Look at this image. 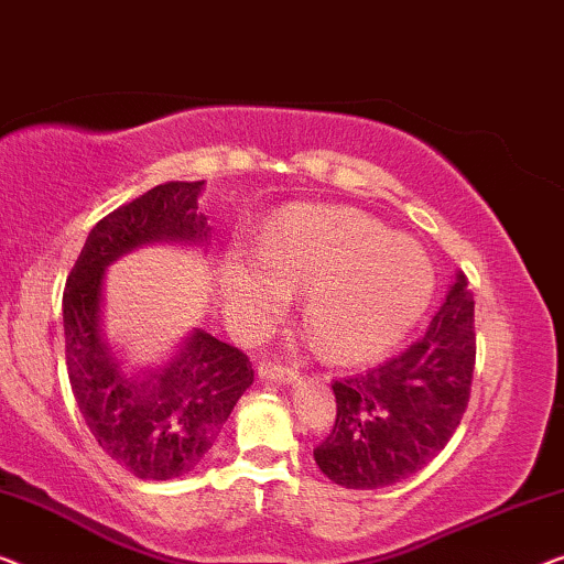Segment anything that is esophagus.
Returning a JSON list of instances; mask_svg holds the SVG:
<instances>
[{
    "instance_id": "34e87169",
    "label": "esophagus",
    "mask_w": 564,
    "mask_h": 564,
    "mask_svg": "<svg viewBox=\"0 0 564 564\" xmlns=\"http://www.w3.org/2000/svg\"><path fill=\"white\" fill-rule=\"evenodd\" d=\"M258 376L263 380H271V383H279V386L281 383H296V380H299V376L291 368H283V365L268 362V360L258 365Z\"/></svg>"
}]
</instances>
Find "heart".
Instances as JSON below:
<instances>
[{"instance_id":"heart-1","label":"heart","mask_w":564,"mask_h":564,"mask_svg":"<svg viewBox=\"0 0 564 564\" xmlns=\"http://www.w3.org/2000/svg\"><path fill=\"white\" fill-rule=\"evenodd\" d=\"M219 296L240 329H263L289 293H304L314 350L337 365L370 362L406 337L430 304L434 273L409 237L343 206H291L258 252L219 268Z\"/></svg>"}]
</instances>
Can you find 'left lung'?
<instances>
[{
	"label": "left lung",
	"mask_w": 564,
	"mask_h": 564,
	"mask_svg": "<svg viewBox=\"0 0 564 564\" xmlns=\"http://www.w3.org/2000/svg\"><path fill=\"white\" fill-rule=\"evenodd\" d=\"M473 316V291L457 271L422 339L362 376L335 380V426L314 449L316 465L332 482L355 490L386 488L440 455L470 399Z\"/></svg>",
	"instance_id": "1"
}]
</instances>
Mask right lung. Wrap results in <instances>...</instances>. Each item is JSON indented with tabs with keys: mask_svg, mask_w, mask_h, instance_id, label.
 I'll return each mask as SVG.
<instances>
[{
	"mask_svg": "<svg viewBox=\"0 0 564 564\" xmlns=\"http://www.w3.org/2000/svg\"><path fill=\"white\" fill-rule=\"evenodd\" d=\"M202 186L204 181H171L107 214L86 237L63 291L76 406L99 447L140 480L192 473L252 386L248 355L199 327L155 365H132L107 335L109 265L148 245L206 252L212 227L199 212Z\"/></svg>",
	"mask_w": 564,
	"mask_h": 564,
	"instance_id": "right-lung-1",
	"label": "right lung"
}]
</instances>
